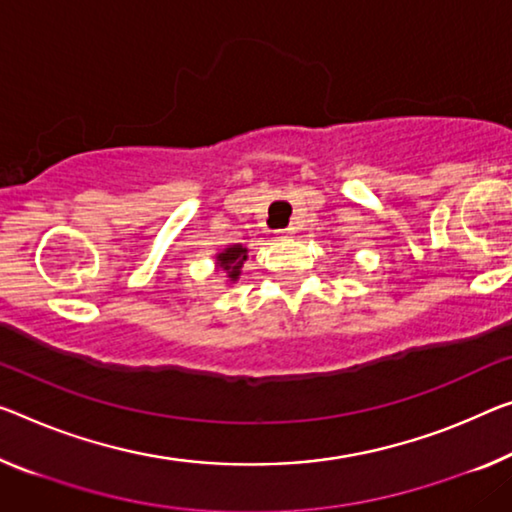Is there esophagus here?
Masks as SVG:
<instances>
[{
    "label": "esophagus",
    "instance_id": "esophagus-1",
    "mask_svg": "<svg viewBox=\"0 0 512 512\" xmlns=\"http://www.w3.org/2000/svg\"><path fill=\"white\" fill-rule=\"evenodd\" d=\"M293 229H279L277 231V235H279V238H283V240H286V238H293Z\"/></svg>",
    "mask_w": 512,
    "mask_h": 512
}]
</instances>
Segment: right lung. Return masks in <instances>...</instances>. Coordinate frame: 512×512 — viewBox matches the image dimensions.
Here are the masks:
<instances>
[{
    "label": "right lung",
    "instance_id": "add662e5",
    "mask_svg": "<svg viewBox=\"0 0 512 512\" xmlns=\"http://www.w3.org/2000/svg\"><path fill=\"white\" fill-rule=\"evenodd\" d=\"M217 261V270L224 272V277L229 281H238L242 265L247 261V247L242 245H229L226 249L219 251L215 256Z\"/></svg>",
    "mask_w": 512,
    "mask_h": 512
}]
</instances>
